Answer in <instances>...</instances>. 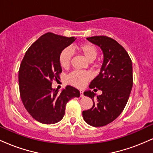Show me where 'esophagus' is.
Wrapping results in <instances>:
<instances>
[{
    "instance_id": "1",
    "label": "esophagus",
    "mask_w": 153,
    "mask_h": 153,
    "mask_svg": "<svg viewBox=\"0 0 153 153\" xmlns=\"http://www.w3.org/2000/svg\"><path fill=\"white\" fill-rule=\"evenodd\" d=\"M80 97L81 98H82L84 96V95H83V91H80Z\"/></svg>"
}]
</instances>
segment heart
I'll use <instances>...</instances> for the list:
<instances>
[{
  "label": "heart",
  "instance_id": "b5f03b06",
  "mask_svg": "<svg viewBox=\"0 0 153 153\" xmlns=\"http://www.w3.org/2000/svg\"><path fill=\"white\" fill-rule=\"evenodd\" d=\"M77 50L81 53L88 61H93L96 59L98 54V50L94 45L91 43H83L77 47ZM73 52L69 48L64 49L59 54V64L63 68H68L71 63ZM91 78L90 73L81 71H75L68 76L70 83L77 87L83 86L84 84Z\"/></svg>",
  "mask_w": 153,
  "mask_h": 153
}]
</instances>
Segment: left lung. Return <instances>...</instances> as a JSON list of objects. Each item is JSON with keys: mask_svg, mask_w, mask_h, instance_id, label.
<instances>
[{"mask_svg": "<svg viewBox=\"0 0 153 153\" xmlns=\"http://www.w3.org/2000/svg\"><path fill=\"white\" fill-rule=\"evenodd\" d=\"M101 49L103 61L101 71L91 82L102 94L90 90L84 95L93 100L92 108L82 111L85 122L93 127H103L115 120L127 104L133 85L132 63L127 51L113 39L106 36L86 38Z\"/></svg>", "mask_w": 153, "mask_h": 153, "instance_id": "obj_1", "label": "left lung"}]
</instances>
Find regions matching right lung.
Masks as SVG:
<instances>
[{"mask_svg": "<svg viewBox=\"0 0 153 153\" xmlns=\"http://www.w3.org/2000/svg\"><path fill=\"white\" fill-rule=\"evenodd\" d=\"M76 38L46 33L31 45L21 63L19 72L20 95L24 107L35 120L45 124L59 122L66 103L80 96L75 88L67 85L60 93L52 88L62 72L59 54Z\"/></svg>", "mask_w": 153, "mask_h": 153, "instance_id": "obj_1", "label": "right lung"}]
</instances>
